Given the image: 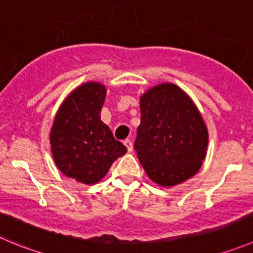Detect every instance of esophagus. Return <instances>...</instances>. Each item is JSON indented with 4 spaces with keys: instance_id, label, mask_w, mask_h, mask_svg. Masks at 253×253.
I'll return each mask as SVG.
<instances>
[{
    "instance_id": "34e87169",
    "label": "esophagus",
    "mask_w": 253,
    "mask_h": 253,
    "mask_svg": "<svg viewBox=\"0 0 253 253\" xmlns=\"http://www.w3.org/2000/svg\"><path fill=\"white\" fill-rule=\"evenodd\" d=\"M124 145L126 146L127 151H128V152H131L132 148H133V145H132V141H131V140H128V138H127V140H125V141H124Z\"/></svg>"
}]
</instances>
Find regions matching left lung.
Here are the masks:
<instances>
[{
  "label": "left lung",
  "mask_w": 253,
  "mask_h": 253,
  "mask_svg": "<svg viewBox=\"0 0 253 253\" xmlns=\"http://www.w3.org/2000/svg\"><path fill=\"white\" fill-rule=\"evenodd\" d=\"M140 108L134 150L151 180L169 187L197 173L209 132L190 96L176 84H161L141 96Z\"/></svg>",
  "instance_id": "left-lung-1"
}]
</instances>
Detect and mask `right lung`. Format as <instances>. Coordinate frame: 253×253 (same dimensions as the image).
Here are the masks:
<instances>
[{
	"mask_svg": "<svg viewBox=\"0 0 253 253\" xmlns=\"http://www.w3.org/2000/svg\"><path fill=\"white\" fill-rule=\"evenodd\" d=\"M105 98L106 87L98 82L79 86L58 108L49 133L56 166L84 185L102 180L111 165L127 152L101 121Z\"/></svg>",
	"mask_w": 253,
	"mask_h": 253,
	"instance_id": "obj_1",
	"label": "right lung"
}]
</instances>
